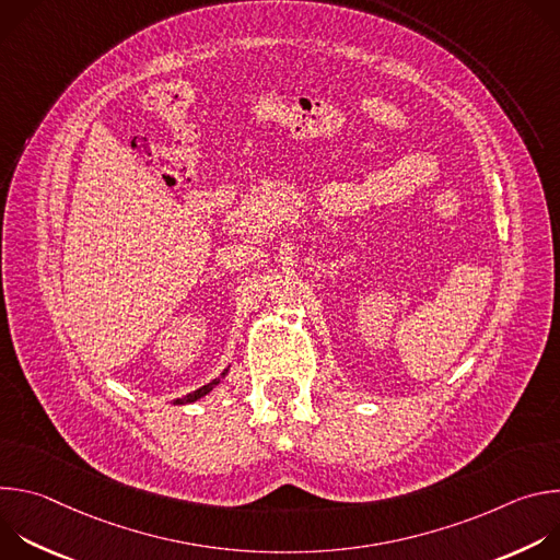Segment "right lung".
I'll use <instances>...</instances> for the list:
<instances>
[{
	"instance_id": "obj_1",
	"label": "right lung",
	"mask_w": 560,
	"mask_h": 560,
	"mask_svg": "<svg viewBox=\"0 0 560 560\" xmlns=\"http://www.w3.org/2000/svg\"><path fill=\"white\" fill-rule=\"evenodd\" d=\"M228 374V368L221 372V376H225ZM221 383V378H214V381H210L208 385H203V387H199V389H195V392H190V394H186L184 398H175V406H186V404H195V401H199L201 396H206L214 385H219Z\"/></svg>"
}]
</instances>
